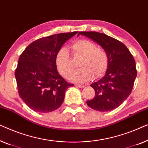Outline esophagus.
<instances>
[{
	"label": "esophagus",
	"mask_w": 148,
	"mask_h": 148,
	"mask_svg": "<svg viewBox=\"0 0 148 148\" xmlns=\"http://www.w3.org/2000/svg\"><path fill=\"white\" fill-rule=\"evenodd\" d=\"M76 86L79 87V88H83L84 87V85H81V84H76Z\"/></svg>",
	"instance_id": "obj_1"
}]
</instances>
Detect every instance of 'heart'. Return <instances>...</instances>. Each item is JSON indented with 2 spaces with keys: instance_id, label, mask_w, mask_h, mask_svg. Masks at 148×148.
Here are the masks:
<instances>
[{
  "instance_id": "1",
  "label": "heart",
  "mask_w": 148,
  "mask_h": 148,
  "mask_svg": "<svg viewBox=\"0 0 148 148\" xmlns=\"http://www.w3.org/2000/svg\"><path fill=\"white\" fill-rule=\"evenodd\" d=\"M74 56L81 57L78 66L81 68L71 76L76 82H87L93 78H100L107 71L109 57L105 49L87 39H79L70 47ZM58 72L65 78H69L74 70L70 53L66 48L60 49L56 56Z\"/></svg>"
}]
</instances>
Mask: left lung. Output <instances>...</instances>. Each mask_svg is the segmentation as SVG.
<instances>
[{
    "label": "left lung",
    "mask_w": 148,
    "mask_h": 148,
    "mask_svg": "<svg viewBox=\"0 0 148 148\" xmlns=\"http://www.w3.org/2000/svg\"><path fill=\"white\" fill-rule=\"evenodd\" d=\"M78 35L99 44L109 57L105 75L90 85L95 91V97L86 101L87 105L101 112L115 109L132 92L137 76L136 61L127 47L113 37L96 32H82Z\"/></svg>",
    "instance_id": "1"
}]
</instances>
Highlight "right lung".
Masks as SVG:
<instances>
[{"instance_id":"add662e5","label":"right lung","mask_w":148,"mask_h":148,"mask_svg":"<svg viewBox=\"0 0 148 148\" xmlns=\"http://www.w3.org/2000/svg\"><path fill=\"white\" fill-rule=\"evenodd\" d=\"M77 33L42 37L21 54L14 74L18 95L31 109L39 113L55 111L63 103L66 90L74 86L58 73L56 56L64 43Z\"/></svg>"}]
</instances>
